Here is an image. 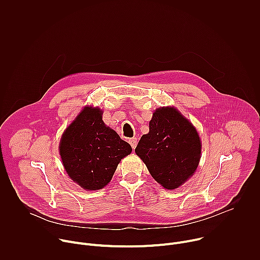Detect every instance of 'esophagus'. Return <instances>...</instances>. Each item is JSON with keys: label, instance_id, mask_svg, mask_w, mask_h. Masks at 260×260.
<instances>
[{"label": "esophagus", "instance_id": "esophagus-1", "mask_svg": "<svg viewBox=\"0 0 260 260\" xmlns=\"http://www.w3.org/2000/svg\"><path fill=\"white\" fill-rule=\"evenodd\" d=\"M128 143L131 144L133 149H135L136 146H137V138H132V139H129V140H128Z\"/></svg>", "mask_w": 260, "mask_h": 260}]
</instances>
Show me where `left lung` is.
<instances>
[{"label": "left lung", "instance_id": "1", "mask_svg": "<svg viewBox=\"0 0 260 260\" xmlns=\"http://www.w3.org/2000/svg\"><path fill=\"white\" fill-rule=\"evenodd\" d=\"M156 182L176 189L196 172L202 153L198 131L174 107L155 110L149 133L143 135L136 149Z\"/></svg>", "mask_w": 260, "mask_h": 260}]
</instances>
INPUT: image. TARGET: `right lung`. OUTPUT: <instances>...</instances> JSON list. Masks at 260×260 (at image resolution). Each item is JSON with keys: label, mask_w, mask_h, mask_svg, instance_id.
<instances>
[{"label": "right lung", "mask_w": 260, "mask_h": 260, "mask_svg": "<svg viewBox=\"0 0 260 260\" xmlns=\"http://www.w3.org/2000/svg\"><path fill=\"white\" fill-rule=\"evenodd\" d=\"M100 108L85 107L63 132L59 154L69 177L86 190H99L112 179L131 145L107 126Z\"/></svg>", "instance_id": "right-lung-1"}]
</instances>
